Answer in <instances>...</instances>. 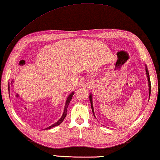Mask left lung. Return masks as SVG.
I'll return each instance as SVG.
<instances>
[{
  "instance_id": "left-lung-1",
  "label": "left lung",
  "mask_w": 160,
  "mask_h": 160,
  "mask_svg": "<svg viewBox=\"0 0 160 160\" xmlns=\"http://www.w3.org/2000/svg\"><path fill=\"white\" fill-rule=\"evenodd\" d=\"M145 70H146V74H147V80H148V86H149V100L150 98V94H151V82H150V78H149V71L148 69H147V65H145ZM89 99H90V104H91V109L92 111V113H93V116L95 117V113H94V109H93V105H92V95L91 93H90L89 95Z\"/></svg>"
}]
</instances>
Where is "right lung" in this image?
Segmentation results:
<instances>
[{"label":"right lung","mask_w":160,"mask_h":160,"mask_svg":"<svg viewBox=\"0 0 160 160\" xmlns=\"http://www.w3.org/2000/svg\"><path fill=\"white\" fill-rule=\"evenodd\" d=\"M9 90H10V87H9V85H8V92H9ZM74 92H75L72 91L70 95H68V97L67 98V100H66V102H65V108H64V112H63L62 115V116H61V118H59V120L57 121L56 123H54V124L49 126V127L44 128V129H50V128H53V127H54V126H58V125L60 124V123H62V121H64V119L65 118L66 116H67V109H68V106H69V103H70V101H71V100H72V96H73V95H74Z\"/></svg>","instance_id":"add662e5"}]
</instances>
